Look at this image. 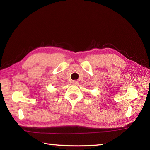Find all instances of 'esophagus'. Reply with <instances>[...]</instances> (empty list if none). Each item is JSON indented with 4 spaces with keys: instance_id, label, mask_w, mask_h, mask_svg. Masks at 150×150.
<instances>
[{
    "instance_id": "obj_1",
    "label": "esophagus",
    "mask_w": 150,
    "mask_h": 150,
    "mask_svg": "<svg viewBox=\"0 0 150 150\" xmlns=\"http://www.w3.org/2000/svg\"><path fill=\"white\" fill-rule=\"evenodd\" d=\"M72 83L74 84V85H77L79 82H78V81H73V82H72Z\"/></svg>"
}]
</instances>
